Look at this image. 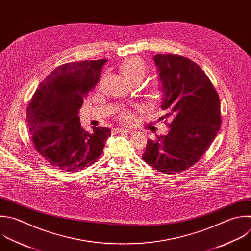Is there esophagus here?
<instances>
[{
  "label": "esophagus",
  "mask_w": 251,
  "mask_h": 251,
  "mask_svg": "<svg viewBox=\"0 0 251 251\" xmlns=\"http://www.w3.org/2000/svg\"><path fill=\"white\" fill-rule=\"evenodd\" d=\"M112 133H114V134H117V133L124 134V133H130V131L127 130V129H124V128H114V129H112Z\"/></svg>",
  "instance_id": "esophagus-1"
}]
</instances>
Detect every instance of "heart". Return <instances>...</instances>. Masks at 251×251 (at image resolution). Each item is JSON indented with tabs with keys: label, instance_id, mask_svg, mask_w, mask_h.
Returning a JSON list of instances; mask_svg holds the SVG:
<instances>
[{
	"label": "heart",
	"instance_id": "heart-1",
	"mask_svg": "<svg viewBox=\"0 0 251 251\" xmlns=\"http://www.w3.org/2000/svg\"><path fill=\"white\" fill-rule=\"evenodd\" d=\"M119 71L129 84L132 82H141L147 74V67L141 58L131 57L120 65ZM162 95L163 89L157 85L150 90L149 99L152 102H157L162 98ZM133 120V116L127 111H124L121 114V121L125 124H130Z\"/></svg>",
	"mask_w": 251,
	"mask_h": 251
}]
</instances>
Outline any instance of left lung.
Returning a JSON list of instances; mask_svg holds the SVG:
<instances>
[{"label": "left lung", "instance_id": "obj_1", "mask_svg": "<svg viewBox=\"0 0 251 251\" xmlns=\"http://www.w3.org/2000/svg\"><path fill=\"white\" fill-rule=\"evenodd\" d=\"M154 61L163 89L161 109L167 112L159 120L169 118L172 123L166 136L148 139L142 159L158 172L174 175L198 162L216 138L222 124L220 99L191 60L159 54Z\"/></svg>", "mask_w": 251, "mask_h": 251}]
</instances>
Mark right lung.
<instances>
[{
	"label": "right lung",
	"instance_id": "add662e5",
	"mask_svg": "<svg viewBox=\"0 0 251 251\" xmlns=\"http://www.w3.org/2000/svg\"><path fill=\"white\" fill-rule=\"evenodd\" d=\"M107 60L65 64L38 86L26 109V121L37 152L53 167L78 172L94 164L111 136L107 127H81L83 98L99 81Z\"/></svg>",
	"mask_w": 251,
	"mask_h": 251
}]
</instances>
